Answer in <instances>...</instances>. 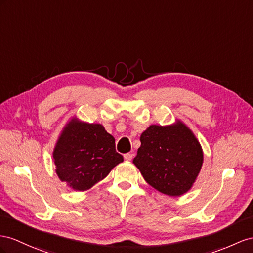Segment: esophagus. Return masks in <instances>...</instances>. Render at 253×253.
Wrapping results in <instances>:
<instances>
[{
  "instance_id": "esophagus-1",
  "label": "esophagus",
  "mask_w": 253,
  "mask_h": 253,
  "mask_svg": "<svg viewBox=\"0 0 253 253\" xmlns=\"http://www.w3.org/2000/svg\"><path fill=\"white\" fill-rule=\"evenodd\" d=\"M124 158L126 160H131L133 158V154L132 153H127V154L124 155Z\"/></svg>"
}]
</instances>
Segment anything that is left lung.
<instances>
[{"label": "left lung", "instance_id": "left-lung-1", "mask_svg": "<svg viewBox=\"0 0 253 253\" xmlns=\"http://www.w3.org/2000/svg\"><path fill=\"white\" fill-rule=\"evenodd\" d=\"M140 141L133 164L148 184L172 197L191 188L202 167L203 153L188 128L182 123L167 127L152 125Z\"/></svg>", "mask_w": 253, "mask_h": 253}]
</instances>
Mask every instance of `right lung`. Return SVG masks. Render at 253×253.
Segmentation results:
<instances>
[{
    "label": "right lung",
    "mask_w": 253,
    "mask_h": 253,
    "mask_svg": "<svg viewBox=\"0 0 253 253\" xmlns=\"http://www.w3.org/2000/svg\"><path fill=\"white\" fill-rule=\"evenodd\" d=\"M53 158L60 179L78 191L89 189L123 161L114 138L100 124L76 121L64 129Z\"/></svg>",
    "instance_id": "right-lung-1"
}]
</instances>
